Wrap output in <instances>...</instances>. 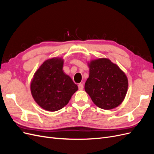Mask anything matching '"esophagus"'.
Returning <instances> with one entry per match:
<instances>
[{
  "mask_svg": "<svg viewBox=\"0 0 154 154\" xmlns=\"http://www.w3.org/2000/svg\"><path fill=\"white\" fill-rule=\"evenodd\" d=\"M78 88L79 90H83V85L82 83H80V84H78Z\"/></svg>",
  "mask_w": 154,
  "mask_h": 154,
  "instance_id": "esophagus-1",
  "label": "esophagus"
}]
</instances>
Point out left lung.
I'll return each instance as SVG.
<instances>
[{"mask_svg":"<svg viewBox=\"0 0 154 154\" xmlns=\"http://www.w3.org/2000/svg\"><path fill=\"white\" fill-rule=\"evenodd\" d=\"M89 77L85 90L96 106L105 110L118 106L127 94L128 82L125 72L108 58L93 60L88 63Z\"/></svg>","mask_w":154,"mask_h":154,"instance_id":"obj_1","label":"left lung"}]
</instances>
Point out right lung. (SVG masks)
<instances>
[{
	"instance_id": "1",
	"label": "right lung",
	"mask_w": 154,
	"mask_h": 154,
	"mask_svg": "<svg viewBox=\"0 0 154 154\" xmlns=\"http://www.w3.org/2000/svg\"><path fill=\"white\" fill-rule=\"evenodd\" d=\"M62 58H53L41 65L31 82L32 97L43 109L54 112L66 106L78 86L63 71Z\"/></svg>"
}]
</instances>
